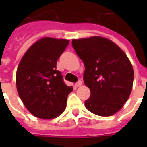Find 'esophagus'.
<instances>
[{
  "mask_svg": "<svg viewBox=\"0 0 147 147\" xmlns=\"http://www.w3.org/2000/svg\"><path fill=\"white\" fill-rule=\"evenodd\" d=\"M82 81H78V82H77L76 83V85H75V86L76 87H79V86H81L82 85Z\"/></svg>",
  "mask_w": 147,
  "mask_h": 147,
  "instance_id": "34e87169",
  "label": "esophagus"
}]
</instances>
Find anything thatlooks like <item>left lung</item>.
Wrapping results in <instances>:
<instances>
[{
	"mask_svg": "<svg viewBox=\"0 0 147 147\" xmlns=\"http://www.w3.org/2000/svg\"><path fill=\"white\" fill-rule=\"evenodd\" d=\"M71 44L84 62L83 80L91 91L85 107L98 116L117 113L130 97L134 82V69L125 53L100 36L73 40Z\"/></svg>",
	"mask_w": 147,
	"mask_h": 147,
	"instance_id": "obj_1",
	"label": "left lung"
}]
</instances>
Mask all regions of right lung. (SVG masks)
<instances>
[{
	"label": "right lung",
	"mask_w": 147,
	"mask_h": 147,
	"mask_svg": "<svg viewBox=\"0 0 147 147\" xmlns=\"http://www.w3.org/2000/svg\"><path fill=\"white\" fill-rule=\"evenodd\" d=\"M69 43L68 40L43 37L29 48L20 62L17 92L33 116L55 118L66 107L67 97L73 88L65 84L56 63Z\"/></svg>",
	"instance_id": "obj_1"
}]
</instances>
